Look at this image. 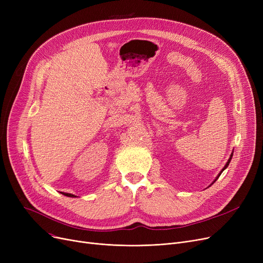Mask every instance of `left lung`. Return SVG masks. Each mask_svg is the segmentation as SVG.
I'll use <instances>...</instances> for the list:
<instances>
[{
    "instance_id": "1",
    "label": "left lung",
    "mask_w": 263,
    "mask_h": 263,
    "mask_svg": "<svg viewBox=\"0 0 263 263\" xmlns=\"http://www.w3.org/2000/svg\"><path fill=\"white\" fill-rule=\"evenodd\" d=\"M231 157H232V155H231V156H230V158H229V160H228V162H227V163H226V165H225V167H224V168H223V170H222V172H220V173H219V174H218V176H217V177H216V179H215V180H217V178H218V177H219V176H220V174H222V173H223V172H224V170H225V168H226V167H227V166H228V165H229V163H230V160H231ZM215 180H214V181H215Z\"/></svg>"
}]
</instances>
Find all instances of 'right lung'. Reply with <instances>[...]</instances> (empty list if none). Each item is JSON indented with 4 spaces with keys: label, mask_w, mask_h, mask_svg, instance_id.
<instances>
[{
    "label": "right lung",
    "mask_w": 263,
    "mask_h": 263,
    "mask_svg": "<svg viewBox=\"0 0 263 263\" xmlns=\"http://www.w3.org/2000/svg\"><path fill=\"white\" fill-rule=\"evenodd\" d=\"M62 194H64L65 196H68V197H76V196L72 195V194H68V193H62Z\"/></svg>",
    "instance_id": "1"
}]
</instances>
